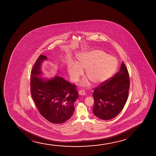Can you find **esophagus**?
Here are the masks:
<instances>
[{"label":"esophagus","instance_id":"esophagus-1","mask_svg":"<svg viewBox=\"0 0 156 156\" xmlns=\"http://www.w3.org/2000/svg\"><path fill=\"white\" fill-rule=\"evenodd\" d=\"M78 94L80 95H85V92H84L83 90H79V92H78Z\"/></svg>","mask_w":156,"mask_h":156}]
</instances>
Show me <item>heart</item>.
Here are the masks:
<instances>
[{
	"label": "heart",
	"mask_w": 156,
	"mask_h": 156,
	"mask_svg": "<svg viewBox=\"0 0 156 156\" xmlns=\"http://www.w3.org/2000/svg\"><path fill=\"white\" fill-rule=\"evenodd\" d=\"M78 62L69 66L68 71L71 79L74 83L78 81L86 70L88 78L83 79L80 85L88 87L91 81L95 84H101L113 76L118 68V61L112 56L108 55L101 50H93L79 54Z\"/></svg>",
	"instance_id": "heart-1"
}]
</instances>
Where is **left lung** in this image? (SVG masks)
Returning <instances> with one entry per match:
<instances>
[{
	"label": "left lung",
	"instance_id": "1",
	"mask_svg": "<svg viewBox=\"0 0 156 156\" xmlns=\"http://www.w3.org/2000/svg\"><path fill=\"white\" fill-rule=\"evenodd\" d=\"M129 89V74L122 62L119 71L111 80L94 88V115L102 120L115 117L126 104Z\"/></svg>",
	"mask_w": 156,
	"mask_h": 156
}]
</instances>
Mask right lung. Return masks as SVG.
Here are the masks:
<instances>
[{
  "mask_svg": "<svg viewBox=\"0 0 156 156\" xmlns=\"http://www.w3.org/2000/svg\"><path fill=\"white\" fill-rule=\"evenodd\" d=\"M47 60L41 55L31 73L30 89L32 98L43 117L53 124L69 119L75 111L74 103L78 98L76 86L56 75L51 78L43 76L42 64Z\"/></svg>",
  "mask_w": 156,
  "mask_h": 156,
  "instance_id": "obj_1",
  "label": "right lung"
}]
</instances>
